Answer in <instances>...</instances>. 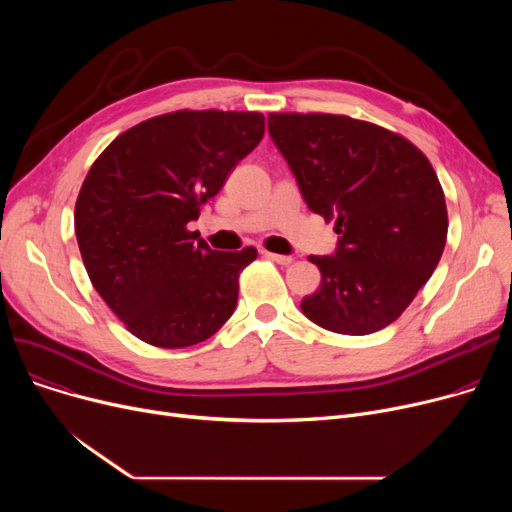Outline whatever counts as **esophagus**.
Here are the masks:
<instances>
[{
    "label": "esophagus",
    "instance_id": "obj_1",
    "mask_svg": "<svg viewBox=\"0 0 512 512\" xmlns=\"http://www.w3.org/2000/svg\"><path fill=\"white\" fill-rule=\"evenodd\" d=\"M261 255L267 257V259L276 261V263H280V265H290V263H292V257H290V255H278V253H270V251H261Z\"/></svg>",
    "mask_w": 512,
    "mask_h": 512
}]
</instances>
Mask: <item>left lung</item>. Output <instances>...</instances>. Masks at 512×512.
<instances>
[{"instance_id":"8db88e82","label":"left lung","mask_w":512,"mask_h":512,"mask_svg":"<svg viewBox=\"0 0 512 512\" xmlns=\"http://www.w3.org/2000/svg\"><path fill=\"white\" fill-rule=\"evenodd\" d=\"M267 130L313 213L334 220V255L309 257L319 288L301 309L336 334L390 326L434 274L448 232L440 180L405 137L334 114H270Z\"/></svg>"}]
</instances>
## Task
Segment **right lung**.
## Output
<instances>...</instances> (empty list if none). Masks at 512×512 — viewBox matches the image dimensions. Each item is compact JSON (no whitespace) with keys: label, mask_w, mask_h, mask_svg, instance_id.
I'll use <instances>...</instances> for the list:
<instances>
[{"label":"right lung","mask_w":512,"mask_h":512,"mask_svg":"<svg viewBox=\"0 0 512 512\" xmlns=\"http://www.w3.org/2000/svg\"><path fill=\"white\" fill-rule=\"evenodd\" d=\"M259 112L180 110L122 132L74 207L87 274L124 326L159 348L193 346L234 313L253 247L213 251L186 224L263 139Z\"/></svg>","instance_id":"add662e5"}]
</instances>
